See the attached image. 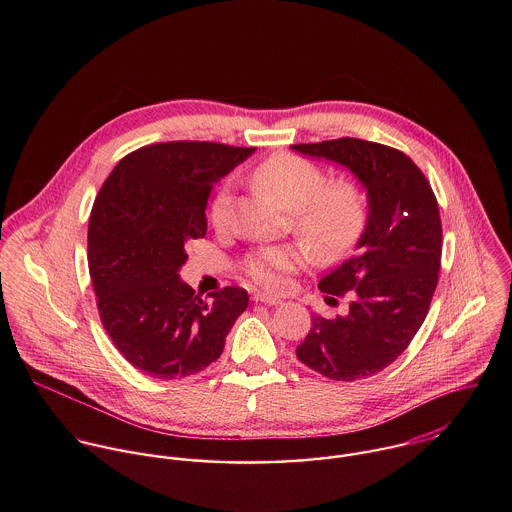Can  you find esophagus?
<instances>
[{
  "label": "esophagus",
  "mask_w": 512,
  "mask_h": 512,
  "mask_svg": "<svg viewBox=\"0 0 512 512\" xmlns=\"http://www.w3.org/2000/svg\"><path fill=\"white\" fill-rule=\"evenodd\" d=\"M253 302H257V304H265V306H277V304H281V300L279 298H275V296H267V294H253Z\"/></svg>",
  "instance_id": "esophagus-1"
}]
</instances>
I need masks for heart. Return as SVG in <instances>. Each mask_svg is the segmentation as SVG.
<instances>
[{
    "label": "heart",
    "instance_id": "b5f03b06",
    "mask_svg": "<svg viewBox=\"0 0 512 512\" xmlns=\"http://www.w3.org/2000/svg\"><path fill=\"white\" fill-rule=\"evenodd\" d=\"M257 186L283 210L289 212V225L300 241L318 257L334 259L346 253L358 239L364 225V202L352 182L326 184L314 164L277 154L265 160L255 172ZM231 198L218 194L210 206L214 227L229 221ZM308 259L306 251L294 245L263 247L245 261V273L265 289H281L285 273L298 269Z\"/></svg>",
    "mask_w": 512,
    "mask_h": 512
}]
</instances>
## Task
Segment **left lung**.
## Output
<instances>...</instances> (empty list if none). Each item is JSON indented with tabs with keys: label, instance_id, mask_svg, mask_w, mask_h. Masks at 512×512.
<instances>
[{
	"label": "left lung",
	"instance_id": "left-lung-1",
	"mask_svg": "<svg viewBox=\"0 0 512 512\" xmlns=\"http://www.w3.org/2000/svg\"><path fill=\"white\" fill-rule=\"evenodd\" d=\"M291 150L346 168L369 206L354 253L318 283L324 294L350 296L348 314L312 316L296 354L332 381L373 377L409 346L427 316L442 259L440 208L411 158L387 145L342 137Z\"/></svg>",
	"mask_w": 512,
	"mask_h": 512
}]
</instances>
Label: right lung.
Listing matches in <instances>:
<instances>
[{"label":"right lung","instance_id":"1","mask_svg":"<svg viewBox=\"0 0 512 512\" xmlns=\"http://www.w3.org/2000/svg\"><path fill=\"white\" fill-rule=\"evenodd\" d=\"M253 152L210 141L145 145L113 168L93 204L89 271L101 322L143 375L200 373L247 310L245 289L212 291L204 302L180 269L186 243L206 235L212 186Z\"/></svg>","mask_w":512,"mask_h":512}]
</instances>
